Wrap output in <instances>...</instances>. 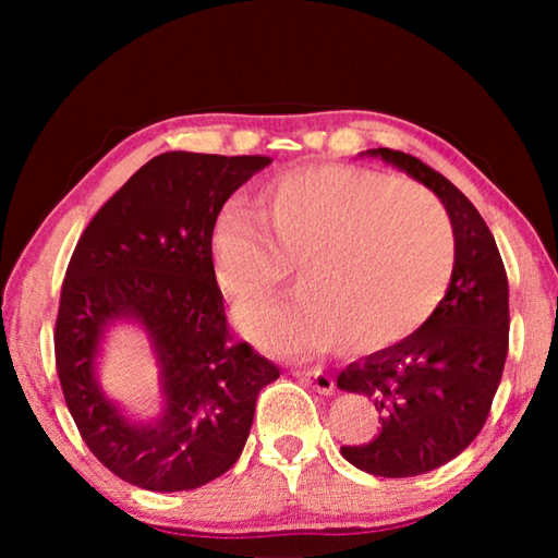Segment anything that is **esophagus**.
Here are the masks:
<instances>
[{
	"instance_id": "obj_1",
	"label": "esophagus",
	"mask_w": 558,
	"mask_h": 558,
	"mask_svg": "<svg viewBox=\"0 0 558 558\" xmlns=\"http://www.w3.org/2000/svg\"><path fill=\"white\" fill-rule=\"evenodd\" d=\"M295 376H298V379L305 381V384L313 386V389L319 391V393H332L335 391V379H332V376L325 374V372H319V369L295 372Z\"/></svg>"
}]
</instances>
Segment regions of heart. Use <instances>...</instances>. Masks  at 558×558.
Listing matches in <instances>:
<instances>
[{
    "label": "heart",
    "mask_w": 558,
    "mask_h": 558,
    "mask_svg": "<svg viewBox=\"0 0 558 558\" xmlns=\"http://www.w3.org/2000/svg\"><path fill=\"white\" fill-rule=\"evenodd\" d=\"M209 253L219 286L239 302L268 295L295 263V295L235 317L258 347L381 352L436 315L456 266V233L442 206L415 184L323 162L272 179L260 216L241 202L223 204Z\"/></svg>",
    "instance_id": "b5f03b06"
}]
</instances>
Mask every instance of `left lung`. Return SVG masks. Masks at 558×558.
<instances>
[{"instance_id": "obj_1", "label": "left lung", "mask_w": 558, "mask_h": 558, "mask_svg": "<svg viewBox=\"0 0 558 558\" xmlns=\"http://www.w3.org/2000/svg\"><path fill=\"white\" fill-rule=\"evenodd\" d=\"M369 155L426 184L456 233V266L436 315L337 376L339 389L374 401L381 423L369 442L342 446V456L369 475L411 477L446 465L483 430L507 362L509 286L493 231L456 184L399 149Z\"/></svg>"}]
</instances>
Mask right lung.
<instances>
[{
  "instance_id": "1",
  "label": "right lung",
  "mask_w": 558,
  "mask_h": 558,
  "mask_svg": "<svg viewBox=\"0 0 558 558\" xmlns=\"http://www.w3.org/2000/svg\"><path fill=\"white\" fill-rule=\"evenodd\" d=\"M270 157L165 153L140 167L75 245L56 317V372L93 456L130 485L179 493L223 475L248 438L263 386L280 369L233 339L209 233L221 206ZM135 318L154 339L168 399L132 424L95 381L99 337Z\"/></svg>"
}]
</instances>
